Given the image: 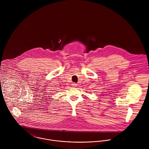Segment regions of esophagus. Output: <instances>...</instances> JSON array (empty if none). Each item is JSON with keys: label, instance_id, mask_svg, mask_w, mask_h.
Returning a JSON list of instances; mask_svg holds the SVG:
<instances>
[{"label": "esophagus", "instance_id": "34e87169", "mask_svg": "<svg viewBox=\"0 0 149 149\" xmlns=\"http://www.w3.org/2000/svg\"><path fill=\"white\" fill-rule=\"evenodd\" d=\"M72 86H73V88H75L76 86H77V84H76V83H73L72 84Z\"/></svg>", "mask_w": 149, "mask_h": 149}]
</instances>
